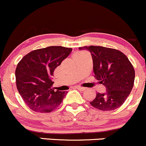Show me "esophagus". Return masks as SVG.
Here are the masks:
<instances>
[{"mask_svg":"<svg viewBox=\"0 0 146 146\" xmlns=\"http://www.w3.org/2000/svg\"><path fill=\"white\" fill-rule=\"evenodd\" d=\"M76 89H78V90H80V91H85V88H84V87H76Z\"/></svg>","mask_w":146,"mask_h":146,"instance_id":"1","label":"esophagus"}]
</instances>
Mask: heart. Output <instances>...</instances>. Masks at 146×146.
Masks as SVG:
<instances>
[{
    "mask_svg": "<svg viewBox=\"0 0 146 146\" xmlns=\"http://www.w3.org/2000/svg\"><path fill=\"white\" fill-rule=\"evenodd\" d=\"M85 54V53L84 52H78L75 54V56H80V55H82V54Z\"/></svg>",
    "mask_w": 146,
    "mask_h": 146,
    "instance_id": "1",
    "label": "heart"
}]
</instances>
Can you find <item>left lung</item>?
Segmentation results:
<instances>
[{"label":"left lung","instance_id":"1","mask_svg":"<svg viewBox=\"0 0 146 146\" xmlns=\"http://www.w3.org/2000/svg\"><path fill=\"white\" fill-rule=\"evenodd\" d=\"M79 50L91 53L94 77L106 89L105 92L96 93L90 104L104 111L119 108L134 86L135 71L128 58L119 50L101 46H84Z\"/></svg>","mask_w":146,"mask_h":146}]
</instances>
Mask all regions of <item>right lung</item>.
<instances>
[{"label":"right lung","instance_id":"1","mask_svg":"<svg viewBox=\"0 0 146 146\" xmlns=\"http://www.w3.org/2000/svg\"><path fill=\"white\" fill-rule=\"evenodd\" d=\"M71 51V48L62 46H50L31 52L17 64V88L32 110L50 113L61 104L67 92H55L52 88V78L54 69Z\"/></svg>","mask_w":146,"mask_h":146}]
</instances>
